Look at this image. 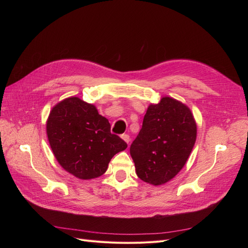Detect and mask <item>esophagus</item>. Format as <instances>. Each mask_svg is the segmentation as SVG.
I'll return each mask as SVG.
<instances>
[{"label":"esophagus","instance_id":"obj_1","mask_svg":"<svg viewBox=\"0 0 248 248\" xmlns=\"http://www.w3.org/2000/svg\"><path fill=\"white\" fill-rule=\"evenodd\" d=\"M121 138L127 142V144H129V140H130V138H129V136L128 134H122L121 136Z\"/></svg>","mask_w":248,"mask_h":248}]
</instances>
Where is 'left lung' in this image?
<instances>
[{"instance_id":"1","label":"left lung","mask_w":248,"mask_h":248,"mask_svg":"<svg viewBox=\"0 0 248 248\" xmlns=\"http://www.w3.org/2000/svg\"><path fill=\"white\" fill-rule=\"evenodd\" d=\"M197 139V124L184 103L162 97L150 104L130 146L138 177L152 185L169 182L182 170Z\"/></svg>"}]
</instances>
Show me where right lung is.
Returning a JSON list of instances; mask_svg holds the SVG:
<instances>
[{"label": "right lung", "instance_id": "obj_1", "mask_svg": "<svg viewBox=\"0 0 248 248\" xmlns=\"http://www.w3.org/2000/svg\"><path fill=\"white\" fill-rule=\"evenodd\" d=\"M46 133L60 166L81 180L103 175L112 156L127 148L110 132L108 120L78 97H69L52 108Z\"/></svg>", "mask_w": 248, "mask_h": 248}]
</instances>
